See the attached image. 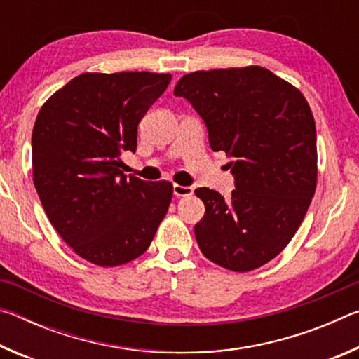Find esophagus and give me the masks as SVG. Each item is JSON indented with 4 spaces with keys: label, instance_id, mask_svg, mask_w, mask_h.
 Instances as JSON below:
<instances>
[{
    "label": "esophagus",
    "instance_id": "34e87169",
    "mask_svg": "<svg viewBox=\"0 0 359 359\" xmlns=\"http://www.w3.org/2000/svg\"><path fill=\"white\" fill-rule=\"evenodd\" d=\"M174 194L177 198H185V196H191L193 194V188L191 187H184L179 184H174Z\"/></svg>",
    "mask_w": 359,
    "mask_h": 359
}]
</instances>
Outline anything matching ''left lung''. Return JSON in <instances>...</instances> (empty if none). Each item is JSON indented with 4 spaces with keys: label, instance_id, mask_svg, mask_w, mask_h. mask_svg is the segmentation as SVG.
<instances>
[{
    "label": "left lung",
    "instance_id": "obj_1",
    "mask_svg": "<svg viewBox=\"0 0 359 359\" xmlns=\"http://www.w3.org/2000/svg\"><path fill=\"white\" fill-rule=\"evenodd\" d=\"M201 115L210 149L224 151L236 190L224 199L201 187L205 214L194 224L203 255L234 272L280 253L317 188V130L294 85L261 66L196 71L174 88Z\"/></svg>",
    "mask_w": 359,
    "mask_h": 359
}]
</instances>
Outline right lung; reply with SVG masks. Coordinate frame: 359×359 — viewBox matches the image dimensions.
Segmentation results:
<instances>
[{
	"label": "right lung",
	"instance_id": "add662e5",
	"mask_svg": "<svg viewBox=\"0 0 359 359\" xmlns=\"http://www.w3.org/2000/svg\"><path fill=\"white\" fill-rule=\"evenodd\" d=\"M171 74L83 72L36 117L33 182L52 226L79 257L120 266L147 250L172 199L168 180L126 179L120 154L136 151L137 125Z\"/></svg>",
	"mask_w": 359,
	"mask_h": 359
}]
</instances>
